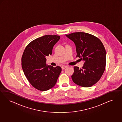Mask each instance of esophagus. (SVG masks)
Wrapping results in <instances>:
<instances>
[{
    "mask_svg": "<svg viewBox=\"0 0 122 122\" xmlns=\"http://www.w3.org/2000/svg\"><path fill=\"white\" fill-rule=\"evenodd\" d=\"M66 66H62V67H61V68H62V70H63V69H64L66 67Z\"/></svg>",
    "mask_w": 122,
    "mask_h": 122,
    "instance_id": "esophagus-1",
    "label": "esophagus"
}]
</instances>
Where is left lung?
Here are the masks:
<instances>
[{
  "label": "left lung",
  "instance_id": "left-lung-1",
  "mask_svg": "<svg viewBox=\"0 0 122 122\" xmlns=\"http://www.w3.org/2000/svg\"><path fill=\"white\" fill-rule=\"evenodd\" d=\"M76 46V57L85 61L82 68L74 66L71 78L74 83L89 87L99 81L106 65V52L102 42L95 36L84 32L66 34Z\"/></svg>",
  "mask_w": 122,
  "mask_h": 122
}]
</instances>
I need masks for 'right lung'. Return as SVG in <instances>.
<instances>
[{"instance_id":"right-lung-1","label":"right lung","mask_w":122,"mask_h":122,"mask_svg":"<svg viewBox=\"0 0 122 122\" xmlns=\"http://www.w3.org/2000/svg\"><path fill=\"white\" fill-rule=\"evenodd\" d=\"M60 38L46 35L38 37L27 46L21 58L22 69L30 84L38 90L45 91L56 83L62 69L47 65L46 57L51 55L52 49Z\"/></svg>"}]
</instances>
